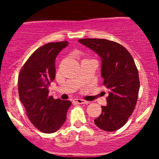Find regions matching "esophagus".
Instances as JSON below:
<instances>
[{"mask_svg": "<svg viewBox=\"0 0 159 159\" xmlns=\"http://www.w3.org/2000/svg\"><path fill=\"white\" fill-rule=\"evenodd\" d=\"M73 102L78 103V104H87V103H88V101H85L82 99H75L73 100Z\"/></svg>", "mask_w": 159, "mask_h": 159, "instance_id": "esophagus-1", "label": "esophagus"}]
</instances>
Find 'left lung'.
<instances>
[{"instance_id":"left-lung-1","label":"left lung","mask_w":159,"mask_h":159,"mask_svg":"<svg viewBox=\"0 0 159 159\" xmlns=\"http://www.w3.org/2000/svg\"><path fill=\"white\" fill-rule=\"evenodd\" d=\"M79 42L101 59V75L108 89L107 106L94 120L105 131L121 128L134 111L139 91V78L133 57L116 42L105 39H80Z\"/></svg>"}]
</instances>
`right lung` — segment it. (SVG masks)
I'll return each instance as SVG.
<instances>
[{
	"label": "right lung",
	"instance_id": "obj_1",
	"mask_svg": "<svg viewBox=\"0 0 159 159\" xmlns=\"http://www.w3.org/2000/svg\"><path fill=\"white\" fill-rule=\"evenodd\" d=\"M67 44V41L48 43L37 48L18 76L20 100L29 120L44 133H53L62 127L71 105L68 100L49 96L48 89L56 76V58Z\"/></svg>",
	"mask_w": 159,
	"mask_h": 159
}]
</instances>
